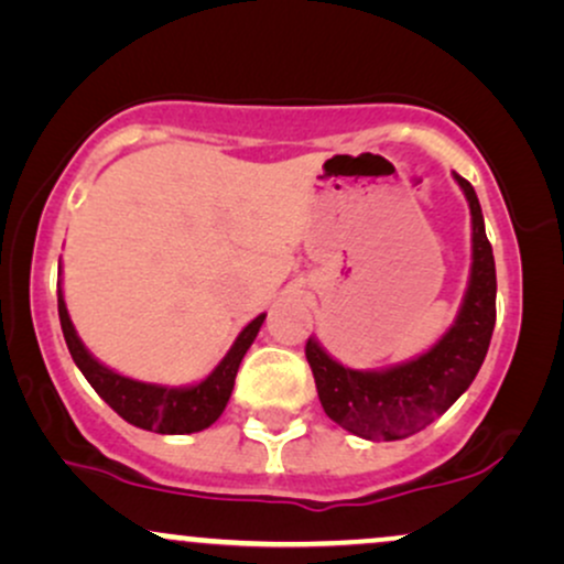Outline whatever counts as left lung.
I'll return each mask as SVG.
<instances>
[{
  "label": "left lung",
  "mask_w": 564,
  "mask_h": 564,
  "mask_svg": "<svg viewBox=\"0 0 564 564\" xmlns=\"http://www.w3.org/2000/svg\"><path fill=\"white\" fill-rule=\"evenodd\" d=\"M471 215V268L456 321L426 352L405 364L358 371L334 360L315 336L304 355L326 416L366 440H403L432 424L469 390L496 326V262L475 187L453 174Z\"/></svg>",
  "instance_id": "1"
}]
</instances>
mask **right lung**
I'll return each instance as SVG.
<instances>
[{
  "label": "right lung",
  "mask_w": 564,
  "mask_h": 564,
  "mask_svg": "<svg viewBox=\"0 0 564 564\" xmlns=\"http://www.w3.org/2000/svg\"><path fill=\"white\" fill-rule=\"evenodd\" d=\"M57 315H61V328L63 336H66L70 358L79 366L84 379L93 384V390L100 394L124 422L140 426V430L159 432V435H191V432L206 430V426H212L219 416H223L225 405H228L230 400L232 384H236L238 366H241L246 349H249L251 341L257 339V334H260L264 323V313L257 315V318L236 336L228 355L219 360L215 371L206 379L187 387H164L121 377L113 368L102 366L100 360L84 347L79 334H76L74 323H70L66 300H63V289H57Z\"/></svg>",
  "instance_id": "obj_1"
}]
</instances>
